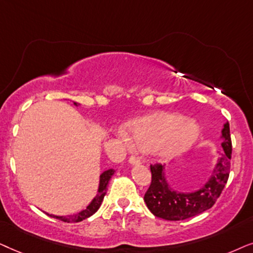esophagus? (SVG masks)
I'll return each mask as SVG.
<instances>
[{"label": "esophagus", "instance_id": "1", "mask_svg": "<svg viewBox=\"0 0 253 253\" xmlns=\"http://www.w3.org/2000/svg\"><path fill=\"white\" fill-rule=\"evenodd\" d=\"M128 162L130 164H140L141 163V160L139 156H130Z\"/></svg>", "mask_w": 253, "mask_h": 253}]
</instances>
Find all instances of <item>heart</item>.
<instances>
[{
	"instance_id": "b5f03b06",
	"label": "heart",
	"mask_w": 253,
	"mask_h": 253,
	"mask_svg": "<svg viewBox=\"0 0 253 253\" xmlns=\"http://www.w3.org/2000/svg\"><path fill=\"white\" fill-rule=\"evenodd\" d=\"M129 132L119 130V136L127 146L134 143L141 150H155L163 157H171L186 150L199 133V127L192 120L170 113H156L130 121Z\"/></svg>"
}]
</instances>
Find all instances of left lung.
<instances>
[{
    "instance_id": "left-lung-1",
    "label": "left lung",
    "mask_w": 253,
    "mask_h": 253,
    "mask_svg": "<svg viewBox=\"0 0 253 253\" xmlns=\"http://www.w3.org/2000/svg\"><path fill=\"white\" fill-rule=\"evenodd\" d=\"M222 148L223 153L218 158L213 176L193 193H180L171 190L163 172V166L160 163L150 164L151 183L144 194L147 207L155 216L169 221H181L204 213L214 206L227 184L230 172L231 137L229 124H224L222 129Z\"/></svg>"
}]
</instances>
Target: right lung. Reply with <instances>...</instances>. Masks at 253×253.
<instances>
[{
	"mask_svg": "<svg viewBox=\"0 0 253 253\" xmlns=\"http://www.w3.org/2000/svg\"><path fill=\"white\" fill-rule=\"evenodd\" d=\"M74 104L76 105V103H74ZM113 173H114V170L110 169L100 174L98 193H97L95 199L92 200V203L90 204L89 206L85 208V210L80 211L79 214L68 215V216H55V215H49V216H52L54 218H56V220H60L62 222H81V221L85 220V218L91 216L92 214L96 213L97 210H98L100 206V204H102V201L104 199V195L106 194V186H107V184H109L111 177L113 176Z\"/></svg>",
	"mask_w": 253,
	"mask_h": 253,
	"instance_id": "add662e5",
	"label": "right lung"
}]
</instances>
